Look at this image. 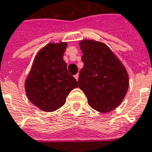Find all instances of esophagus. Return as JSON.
Here are the masks:
<instances>
[{"label": "esophagus", "instance_id": "obj_1", "mask_svg": "<svg viewBox=\"0 0 152 152\" xmlns=\"http://www.w3.org/2000/svg\"><path fill=\"white\" fill-rule=\"evenodd\" d=\"M74 77H75V79H76V80H78V78H79V75H78V74H76V75H75V76H74Z\"/></svg>", "mask_w": 152, "mask_h": 152}]
</instances>
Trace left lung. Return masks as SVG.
Wrapping results in <instances>:
<instances>
[{"instance_id":"1","label":"left lung","mask_w":152,"mask_h":152,"mask_svg":"<svg viewBox=\"0 0 152 152\" xmlns=\"http://www.w3.org/2000/svg\"><path fill=\"white\" fill-rule=\"evenodd\" d=\"M84 66L80 71L79 88L89 105L102 113L116 108L129 89V74L111 48L105 43L85 39L79 42Z\"/></svg>"}]
</instances>
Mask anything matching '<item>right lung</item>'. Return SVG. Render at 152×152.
<instances>
[{
	"label": "right lung",
	"instance_id": "right-lung-1",
	"mask_svg": "<svg viewBox=\"0 0 152 152\" xmlns=\"http://www.w3.org/2000/svg\"><path fill=\"white\" fill-rule=\"evenodd\" d=\"M66 46V42H58L42 47L25 80V92L29 101L44 112H54L63 107L68 94L78 87L63 60Z\"/></svg>",
	"mask_w": 152,
	"mask_h": 152
}]
</instances>
